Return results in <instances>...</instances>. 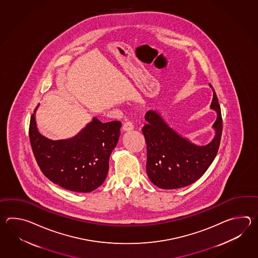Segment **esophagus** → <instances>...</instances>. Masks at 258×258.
<instances>
[{
  "mask_svg": "<svg viewBox=\"0 0 258 258\" xmlns=\"http://www.w3.org/2000/svg\"><path fill=\"white\" fill-rule=\"evenodd\" d=\"M121 129H122V131L124 132L131 131V130L134 129V125H133V123L130 122V121H127V122H125V123L122 125Z\"/></svg>",
  "mask_w": 258,
  "mask_h": 258,
  "instance_id": "esophagus-1",
  "label": "esophagus"
}]
</instances>
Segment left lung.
Wrapping results in <instances>:
<instances>
[{"instance_id": "left-lung-1", "label": "left lung", "mask_w": 258, "mask_h": 258, "mask_svg": "<svg viewBox=\"0 0 258 258\" xmlns=\"http://www.w3.org/2000/svg\"><path fill=\"white\" fill-rule=\"evenodd\" d=\"M210 109L217 112L211 142L198 146L181 137L157 110H148L142 132L147 143V173L156 186L170 190L187 186L200 179L213 162L222 134V117L214 88Z\"/></svg>"}]
</instances>
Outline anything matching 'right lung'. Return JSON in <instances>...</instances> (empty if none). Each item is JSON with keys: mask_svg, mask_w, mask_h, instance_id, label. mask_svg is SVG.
Here are the masks:
<instances>
[{"mask_svg": "<svg viewBox=\"0 0 258 258\" xmlns=\"http://www.w3.org/2000/svg\"><path fill=\"white\" fill-rule=\"evenodd\" d=\"M34 110L29 124V139L35 159L49 181L73 192H89L103 182L109 160L120 137L121 122L102 123L97 118L76 137L51 140L37 128Z\"/></svg>", "mask_w": 258, "mask_h": 258, "instance_id": "1", "label": "right lung"}]
</instances>
